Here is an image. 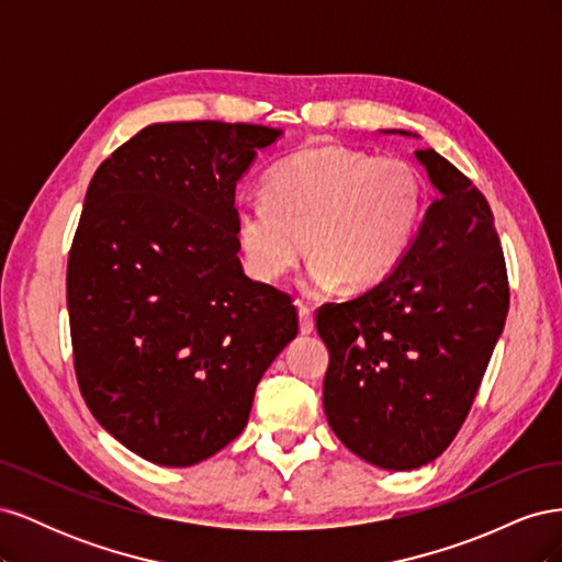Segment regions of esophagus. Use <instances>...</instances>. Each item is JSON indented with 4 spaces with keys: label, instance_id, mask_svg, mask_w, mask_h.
I'll use <instances>...</instances> for the list:
<instances>
[{
    "label": "esophagus",
    "instance_id": "34e87169",
    "mask_svg": "<svg viewBox=\"0 0 562 562\" xmlns=\"http://www.w3.org/2000/svg\"><path fill=\"white\" fill-rule=\"evenodd\" d=\"M297 314H300V333L302 335L314 333V314H312L310 304L297 302Z\"/></svg>",
    "mask_w": 562,
    "mask_h": 562
}]
</instances>
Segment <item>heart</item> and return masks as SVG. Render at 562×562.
Wrapping results in <instances>:
<instances>
[{
    "instance_id": "heart-1",
    "label": "heart",
    "mask_w": 562,
    "mask_h": 562,
    "mask_svg": "<svg viewBox=\"0 0 562 562\" xmlns=\"http://www.w3.org/2000/svg\"><path fill=\"white\" fill-rule=\"evenodd\" d=\"M427 211V182L403 157L339 145L304 147L271 168L265 199L236 215V234L255 277L277 281L310 246V285L363 288L394 271Z\"/></svg>"
}]
</instances>
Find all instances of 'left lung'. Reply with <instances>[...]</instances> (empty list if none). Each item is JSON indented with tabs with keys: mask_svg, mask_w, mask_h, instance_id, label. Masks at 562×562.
Wrapping results in <instances>:
<instances>
[{
	"mask_svg": "<svg viewBox=\"0 0 562 562\" xmlns=\"http://www.w3.org/2000/svg\"><path fill=\"white\" fill-rule=\"evenodd\" d=\"M415 157L438 199L411 250L386 279L316 316L330 353L323 380L330 429L386 471L419 469L452 443L508 312L506 262L485 196L438 151Z\"/></svg>",
	"mask_w": 562,
	"mask_h": 562,
	"instance_id": "obj_1",
	"label": "left lung"
}]
</instances>
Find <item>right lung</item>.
Listing matches in <instances>:
<instances>
[{
  "label": "right lung",
  "mask_w": 562,
  "mask_h": 562,
  "mask_svg": "<svg viewBox=\"0 0 562 562\" xmlns=\"http://www.w3.org/2000/svg\"><path fill=\"white\" fill-rule=\"evenodd\" d=\"M283 131L151 124L98 166L67 260L75 372L119 443L192 467L246 427L297 335L291 295L244 274L236 182Z\"/></svg>",
  "instance_id": "1"
}]
</instances>
